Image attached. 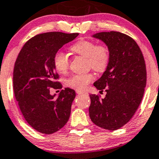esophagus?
Masks as SVG:
<instances>
[{"instance_id": "34e87169", "label": "esophagus", "mask_w": 159, "mask_h": 159, "mask_svg": "<svg viewBox=\"0 0 159 159\" xmlns=\"http://www.w3.org/2000/svg\"><path fill=\"white\" fill-rule=\"evenodd\" d=\"M76 94H84L85 92H83V91H80V90H76Z\"/></svg>"}]
</instances>
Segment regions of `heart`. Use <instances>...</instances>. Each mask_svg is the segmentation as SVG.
Here are the masks:
<instances>
[{
  "label": "heart",
  "instance_id": "obj_1",
  "mask_svg": "<svg viewBox=\"0 0 159 159\" xmlns=\"http://www.w3.org/2000/svg\"><path fill=\"white\" fill-rule=\"evenodd\" d=\"M70 50L75 54L86 58L87 65L98 72H103L110 62V51L104 44H97L92 40H80L71 46ZM53 65L60 74H65L68 70L69 58L61 51L56 52L53 57ZM94 79L92 73L74 74L66 80L70 88L83 90Z\"/></svg>",
  "mask_w": 159,
  "mask_h": 159
}]
</instances>
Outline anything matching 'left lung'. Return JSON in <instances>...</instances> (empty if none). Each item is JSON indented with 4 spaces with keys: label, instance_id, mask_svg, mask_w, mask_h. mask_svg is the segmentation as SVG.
<instances>
[{
    "label": "left lung",
    "instance_id": "left-lung-1",
    "mask_svg": "<svg viewBox=\"0 0 159 159\" xmlns=\"http://www.w3.org/2000/svg\"><path fill=\"white\" fill-rule=\"evenodd\" d=\"M110 51V62L94 85L106 97L89 94V116L96 125L115 131L130 121L137 111L147 84V69L140 47L131 37L118 31L100 32Z\"/></svg>",
    "mask_w": 159,
    "mask_h": 159
}]
</instances>
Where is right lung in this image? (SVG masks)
<instances>
[{"label":"right lung","mask_w":159,"mask_h":159,"mask_svg":"<svg viewBox=\"0 0 159 159\" xmlns=\"http://www.w3.org/2000/svg\"><path fill=\"white\" fill-rule=\"evenodd\" d=\"M78 33L47 32L33 37L19 52L13 70V91L26 122L42 134H51L63 128L70 115L76 97L74 89L65 88L55 99L50 88L61 89L53 65V57Z\"/></svg>","instance_id":"add662e5"}]
</instances>
